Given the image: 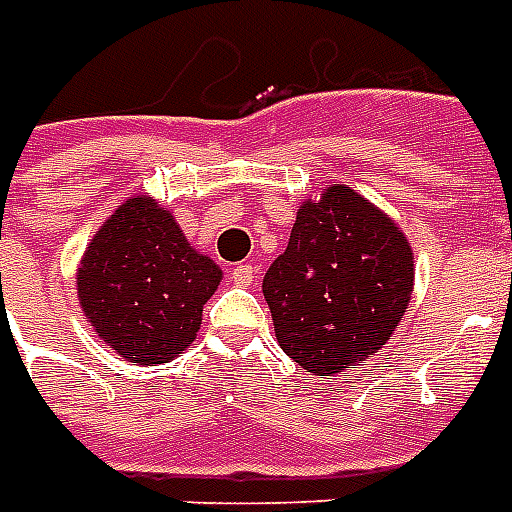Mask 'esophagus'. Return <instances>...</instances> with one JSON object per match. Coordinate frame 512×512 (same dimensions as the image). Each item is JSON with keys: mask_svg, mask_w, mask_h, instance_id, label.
I'll return each instance as SVG.
<instances>
[{"mask_svg": "<svg viewBox=\"0 0 512 512\" xmlns=\"http://www.w3.org/2000/svg\"><path fill=\"white\" fill-rule=\"evenodd\" d=\"M257 276V268L252 266V263H241V266H236L233 271H230V279H233V285L238 287H249L252 282H255Z\"/></svg>", "mask_w": 512, "mask_h": 512, "instance_id": "esophagus-1", "label": "esophagus"}]
</instances>
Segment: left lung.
Returning a JSON list of instances; mask_svg holds the SVG:
<instances>
[{"instance_id":"left-lung-1","label":"left lung","mask_w":512,"mask_h":512,"mask_svg":"<svg viewBox=\"0 0 512 512\" xmlns=\"http://www.w3.org/2000/svg\"><path fill=\"white\" fill-rule=\"evenodd\" d=\"M415 285L396 222L347 184L304 200L282 255L263 276L279 347L320 377L361 366L391 339Z\"/></svg>"}]
</instances>
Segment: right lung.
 Instances as JSON below:
<instances>
[{
    "label": "right lung",
    "mask_w": 512,
    "mask_h": 512,
    "mask_svg": "<svg viewBox=\"0 0 512 512\" xmlns=\"http://www.w3.org/2000/svg\"><path fill=\"white\" fill-rule=\"evenodd\" d=\"M219 282L222 268L149 195L127 198L97 227L75 271L86 323L135 366L168 363L187 350Z\"/></svg>",
    "instance_id": "add662e5"
}]
</instances>
